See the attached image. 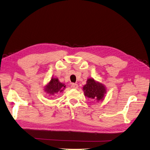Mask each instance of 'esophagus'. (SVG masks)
Returning <instances> with one entry per match:
<instances>
[{"label": "esophagus", "instance_id": "obj_1", "mask_svg": "<svg viewBox=\"0 0 150 150\" xmlns=\"http://www.w3.org/2000/svg\"><path fill=\"white\" fill-rule=\"evenodd\" d=\"M71 87L72 88H75V89H76V88H78L79 85H77L76 83H72V84L71 85Z\"/></svg>", "mask_w": 150, "mask_h": 150}]
</instances>
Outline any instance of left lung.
<instances>
[{"label": "left lung", "mask_w": 150, "mask_h": 150, "mask_svg": "<svg viewBox=\"0 0 150 150\" xmlns=\"http://www.w3.org/2000/svg\"><path fill=\"white\" fill-rule=\"evenodd\" d=\"M83 90L85 96L95 99L97 101H103L104 95L106 93V88L104 85L96 81L93 79L87 80L86 84L84 85Z\"/></svg>", "instance_id": "obj_1"}]
</instances>
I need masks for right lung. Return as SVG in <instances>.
<instances>
[{"label":"right lung","instance_id":"1","mask_svg":"<svg viewBox=\"0 0 150 150\" xmlns=\"http://www.w3.org/2000/svg\"><path fill=\"white\" fill-rule=\"evenodd\" d=\"M65 85L59 81L58 79L52 78L49 83L44 88V91L49 95H55L58 93H61L65 89Z\"/></svg>","mask_w":150,"mask_h":150}]
</instances>
